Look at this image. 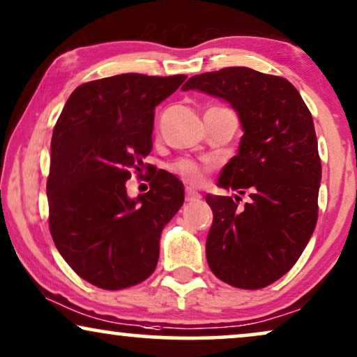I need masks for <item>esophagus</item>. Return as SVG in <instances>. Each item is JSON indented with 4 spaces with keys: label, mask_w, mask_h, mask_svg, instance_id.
<instances>
[{
    "label": "esophagus",
    "mask_w": 357,
    "mask_h": 357,
    "mask_svg": "<svg viewBox=\"0 0 357 357\" xmlns=\"http://www.w3.org/2000/svg\"><path fill=\"white\" fill-rule=\"evenodd\" d=\"M201 199V194L194 191L192 188H186V202H194Z\"/></svg>",
    "instance_id": "esophagus-1"
}]
</instances>
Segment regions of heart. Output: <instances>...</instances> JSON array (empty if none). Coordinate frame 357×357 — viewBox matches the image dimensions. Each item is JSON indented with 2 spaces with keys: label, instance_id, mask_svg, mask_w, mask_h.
<instances>
[{
  "label": "heart",
  "instance_id": "b5f03b06",
  "mask_svg": "<svg viewBox=\"0 0 357 357\" xmlns=\"http://www.w3.org/2000/svg\"><path fill=\"white\" fill-rule=\"evenodd\" d=\"M169 169L173 171L174 174H178L183 181L192 184V186H201V184L206 181L207 166L197 163V161L194 160L181 158L174 161V163L169 166Z\"/></svg>",
  "mask_w": 357,
  "mask_h": 357
}]
</instances>
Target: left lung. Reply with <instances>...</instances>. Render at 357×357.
<instances>
[{
    "mask_svg": "<svg viewBox=\"0 0 357 357\" xmlns=\"http://www.w3.org/2000/svg\"><path fill=\"white\" fill-rule=\"evenodd\" d=\"M183 89L230 102L243 129L217 186L248 191L251 201L206 196L208 268L234 287L269 286L297 263L317 225L321 163L312 114L292 83L246 66L196 75Z\"/></svg>",
    "mask_w": 357,
    "mask_h": 357,
    "instance_id": "8db88e82",
    "label": "left lung"
}]
</instances>
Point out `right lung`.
Here are the masks:
<instances>
[{
  "label": "right lung",
  "instance_id": "add662e5",
  "mask_svg": "<svg viewBox=\"0 0 357 357\" xmlns=\"http://www.w3.org/2000/svg\"><path fill=\"white\" fill-rule=\"evenodd\" d=\"M186 78L123 73L84 83L55 123L50 234L70 268L93 286L119 291L156 268L161 231L184 202L183 184L160 169L150 191L130 199L126 183L153 146L155 107Z\"/></svg>",
  "mask_w": 357,
  "mask_h": 357
}]
</instances>
